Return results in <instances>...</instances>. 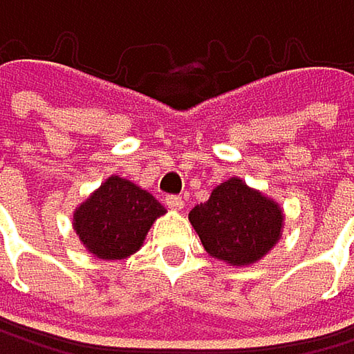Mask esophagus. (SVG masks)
Masks as SVG:
<instances>
[{"label":"esophagus","mask_w":354,"mask_h":354,"mask_svg":"<svg viewBox=\"0 0 354 354\" xmlns=\"http://www.w3.org/2000/svg\"><path fill=\"white\" fill-rule=\"evenodd\" d=\"M165 203H167V207H169V209H173V211H181V209H183V205H185L181 196H173V194H171V196H167V198H165Z\"/></svg>","instance_id":"esophagus-1"}]
</instances>
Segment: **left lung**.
<instances>
[{"instance_id": "obj_1", "label": "left lung", "mask_w": 354, "mask_h": 354, "mask_svg": "<svg viewBox=\"0 0 354 354\" xmlns=\"http://www.w3.org/2000/svg\"><path fill=\"white\" fill-rule=\"evenodd\" d=\"M189 221L209 255L232 266H249L279 241L283 215L274 201L232 177L189 211Z\"/></svg>"}]
</instances>
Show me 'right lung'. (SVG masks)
Instances as JSON below:
<instances>
[{"mask_svg": "<svg viewBox=\"0 0 354 354\" xmlns=\"http://www.w3.org/2000/svg\"><path fill=\"white\" fill-rule=\"evenodd\" d=\"M165 207L135 183L109 177L91 198L75 209L73 225L86 249L103 259L135 253Z\"/></svg>", "mask_w": 354, "mask_h": 354, "instance_id": "add662e5", "label": "right lung"}]
</instances>
